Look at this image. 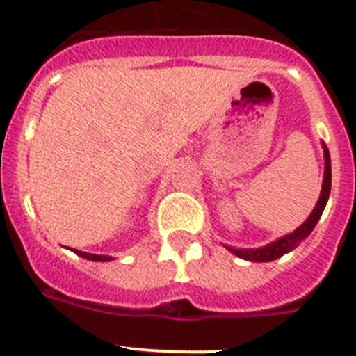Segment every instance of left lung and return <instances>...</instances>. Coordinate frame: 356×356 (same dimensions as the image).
<instances>
[{
    "instance_id": "left-lung-1",
    "label": "left lung",
    "mask_w": 356,
    "mask_h": 356,
    "mask_svg": "<svg viewBox=\"0 0 356 356\" xmlns=\"http://www.w3.org/2000/svg\"><path fill=\"white\" fill-rule=\"evenodd\" d=\"M323 153H325V178H323V188H321L319 200H317L316 207H314L312 213L308 216L307 221H305L300 228H296L292 234L284 235V237L273 241L271 244H266V246L257 248V250H253V248H251V250H244V248L225 246L226 250L232 251V253H234L235 257H238V259L250 260V262H271V260L280 259V257H284L285 253H289V251H292L294 248L300 246V242L305 241L308 235L312 234V229L316 228L317 221H319V217L323 216V210H325L330 197V188H332V162H330V151L325 143H323Z\"/></svg>"
}]
</instances>
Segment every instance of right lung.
<instances>
[{
  "mask_svg": "<svg viewBox=\"0 0 356 356\" xmlns=\"http://www.w3.org/2000/svg\"><path fill=\"white\" fill-rule=\"evenodd\" d=\"M78 257L81 259H87V260H92V262H110V260H114L112 257H106V254H92V253H85V251L80 250H72Z\"/></svg>",
  "mask_w": 356,
  "mask_h": 356,
  "instance_id": "add662e5",
  "label": "right lung"
}]
</instances>
